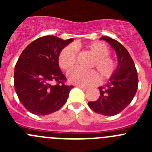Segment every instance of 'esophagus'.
Instances as JSON below:
<instances>
[{
	"instance_id": "34e87169",
	"label": "esophagus",
	"mask_w": 152,
	"mask_h": 152,
	"mask_svg": "<svg viewBox=\"0 0 152 152\" xmlns=\"http://www.w3.org/2000/svg\"><path fill=\"white\" fill-rule=\"evenodd\" d=\"M76 87H77V88H81V89H84V90L88 89V88H87V87H84V86H82V85H79V84H77V85H76Z\"/></svg>"
}]
</instances>
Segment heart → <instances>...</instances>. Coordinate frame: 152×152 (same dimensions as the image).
<instances>
[{
	"label": "heart",
	"instance_id": "1",
	"mask_svg": "<svg viewBox=\"0 0 152 152\" xmlns=\"http://www.w3.org/2000/svg\"><path fill=\"white\" fill-rule=\"evenodd\" d=\"M86 50L94 57L90 64V68H96L103 80L110 78L116 69V63L109 56L110 50L106 44L102 42H92L85 45ZM77 57V51L72 45L64 47L60 52L58 61L60 68L68 71L75 65ZM96 71L91 70L84 72L78 68L71 70L68 78L72 84L79 85H92L99 80V75Z\"/></svg>",
	"mask_w": 152,
	"mask_h": 152
}]
</instances>
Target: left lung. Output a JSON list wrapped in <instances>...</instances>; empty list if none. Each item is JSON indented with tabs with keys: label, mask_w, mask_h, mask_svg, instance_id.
I'll use <instances>...</instances> for the list:
<instances>
[{
	"label": "left lung",
	"mask_w": 152,
	"mask_h": 152,
	"mask_svg": "<svg viewBox=\"0 0 152 152\" xmlns=\"http://www.w3.org/2000/svg\"><path fill=\"white\" fill-rule=\"evenodd\" d=\"M107 41L117 56L118 65L106 85L99 87L100 96L96 101L88 102L93 111L104 116H114L123 111L132 102L138 89V74L127 49L119 42L108 36Z\"/></svg>",
	"instance_id": "8db88e82"
}]
</instances>
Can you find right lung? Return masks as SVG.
<instances>
[{"label":"right lung","instance_id":"obj_1","mask_svg":"<svg viewBox=\"0 0 152 152\" xmlns=\"http://www.w3.org/2000/svg\"><path fill=\"white\" fill-rule=\"evenodd\" d=\"M73 39L45 36L34 40L23 51L14 69V88L23 107L32 113L45 116L58 110L68 100L73 86L65 85L60 70V52ZM52 81L57 84L53 86Z\"/></svg>","mask_w":152,"mask_h":152}]
</instances>
